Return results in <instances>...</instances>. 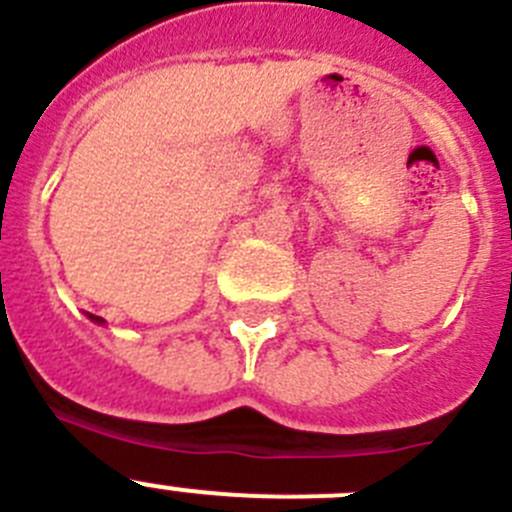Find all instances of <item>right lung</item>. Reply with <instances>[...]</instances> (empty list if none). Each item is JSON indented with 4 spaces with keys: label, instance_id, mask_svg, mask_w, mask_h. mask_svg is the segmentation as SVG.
<instances>
[{
    "label": "right lung",
    "instance_id": "add662e5",
    "mask_svg": "<svg viewBox=\"0 0 512 512\" xmlns=\"http://www.w3.org/2000/svg\"><path fill=\"white\" fill-rule=\"evenodd\" d=\"M89 320H92V322H104L102 317H97V315H89Z\"/></svg>",
    "mask_w": 512,
    "mask_h": 512
}]
</instances>
